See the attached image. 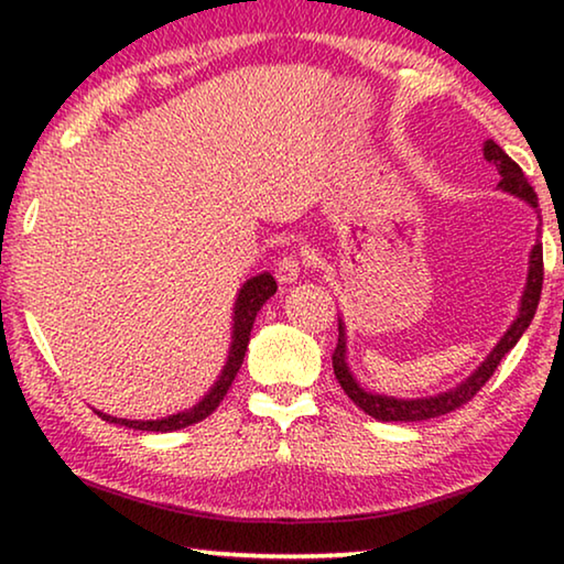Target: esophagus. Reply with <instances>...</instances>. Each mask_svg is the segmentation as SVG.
I'll list each match as a JSON object with an SVG mask.
<instances>
[{
	"instance_id": "34e87169",
	"label": "esophagus",
	"mask_w": 564,
	"mask_h": 564,
	"mask_svg": "<svg viewBox=\"0 0 564 564\" xmlns=\"http://www.w3.org/2000/svg\"><path fill=\"white\" fill-rule=\"evenodd\" d=\"M301 271H303V263L295 259L293 253L283 256V259L275 263V279L281 283H295L301 279Z\"/></svg>"
}]
</instances>
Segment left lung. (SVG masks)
<instances>
[{"label": "left lung", "mask_w": 564, "mask_h": 564, "mask_svg": "<svg viewBox=\"0 0 564 564\" xmlns=\"http://www.w3.org/2000/svg\"><path fill=\"white\" fill-rule=\"evenodd\" d=\"M482 154L495 169H498V174H500L498 186L502 191H508V194L522 198V202H528L532 208H538V194H534V188L528 184L522 169L514 164V161L505 154V151L495 144L492 139L485 141ZM542 275H545V269H542V243L538 241L530 251L528 285H524V291H522L518 318L512 321V326L500 338L498 346L492 348L490 356L480 362V368H477L470 378H465L460 386L445 390V393H441V395L393 398V395L370 393V390L360 388L358 380L352 378L348 360H346V326H343V321H338V343H336V350H333V373H336L340 388L346 390V395L362 410V413L373 415L376 420H383V423H417V420H431V417L451 413V410L463 408L467 400H473L477 395V390L488 383L490 376L498 370L500 360L508 356V352L514 348V343L520 340L522 333L528 330V326L534 318V311H538V303H540Z\"/></svg>", "instance_id": "obj_1"}]
</instances>
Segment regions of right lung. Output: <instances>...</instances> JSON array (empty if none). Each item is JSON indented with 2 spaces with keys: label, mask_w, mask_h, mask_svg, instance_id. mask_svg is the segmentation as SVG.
<instances>
[{
  "label": "right lung",
  "mask_w": 564,
  "mask_h": 564,
  "mask_svg": "<svg viewBox=\"0 0 564 564\" xmlns=\"http://www.w3.org/2000/svg\"><path fill=\"white\" fill-rule=\"evenodd\" d=\"M275 279L271 273H259L253 275V279H248L241 291H238V299L234 305V333H231V348H228V358H226V366L221 370V376L214 383V388L208 390V393L198 400L194 408L188 410H181L176 415H169V417H161V420H127V417H111L107 413H101V410H94L99 417L109 420V423H117V425H127L133 427V431H147V433H171V431H181V427L186 425H194L198 420H204L214 413L221 403L224 395L228 393V388H231L234 378L238 373V368H241L243 356H246V348H248V338H251V328H253V321H256V313L261 311V305L271 299L275 293Z\"/></svg>",
  "instance_id": "obj_1"
}]
</instances>
